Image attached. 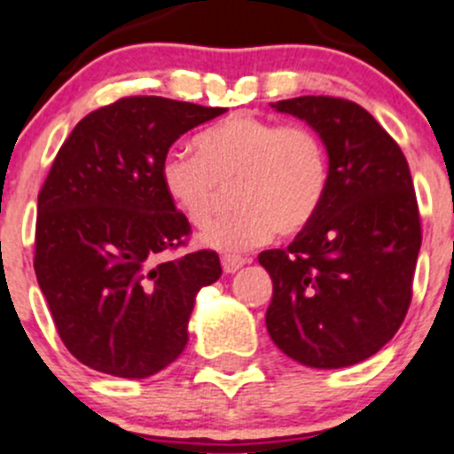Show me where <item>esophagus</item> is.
Wrapping results in <instances>:
<instances>
[{
    "label": "esophagus",
    "mask_w": 454,
    "mask_h": 454,
    "mask_svg": "<svg viewBox=\"0 0 454 454\" xmlns=\"http://www.w3.org/2000/svg\"><path fill=\"white\" fill-rule=\"evenodd\" d=\"M220 262H223L224 274H234L236 270H240V267L247 262V258L239 256V254H224V256L220 258Z\"/></svg>",
    "instance_id": "1"
}]
</instances>
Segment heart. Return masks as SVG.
Here are the masks:
<instances>
[{"label": "heart", "instance_id": "heart-1", "mask_svg": "<svg viewBox=\"0 0 454 454\" xmlns=\"http://www.w3.org/2000/svg\"><path fill=\"white\" fill-rule=\"evenodd\" d=\"M196 153L171 151L160 162V184L176 209L205 227L234 184L239 209L215 220L202 243L240 252L274 236L308 230L330 192V151L303 122L236 114L193 137Z\"/></svg>", "mask_w": 454, "mask_h": 454}]
</instances>
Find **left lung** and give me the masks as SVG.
Listing matches in <instances>:
<instances>
[{
  "label": "left lung",
  "mask_w": 454,
  "mask_h": 454,
  "mask_svg": "<svg viewBox=\"0 0 454 454\" xmlns=\"http://www.w3.org/2000/svg\"><path fill=\"white\" fill-rule=\"evenodd\" d=\"M321 133L330 192L285 249L258 254L274 294L265 323L289 359L345 368L377 354L403 323L421 218L403 151L356 102L301 95L271 102Z\"/></svg>",
  "instance_id": "left-lung-1"
}]
</instances>
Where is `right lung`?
<instances>
[{"instance_id": "1", "label": "right lung", "mask_w": 454, "mask_h": 454, "mask_svg": "<svg viewBox=\"0 0 454 454\" xmlns=\"http://www.w3.org/2000/svg\"><path fill=\"white\" fill-rule=\"evenodd\" d=\"M223 106L131 95L90 111L59 146L37 196L35 267L58 334L80 364L145 379L187 345L198 289L220 278L211 249L160 184L183 133Z\"/></svg>"}]
</instances>
